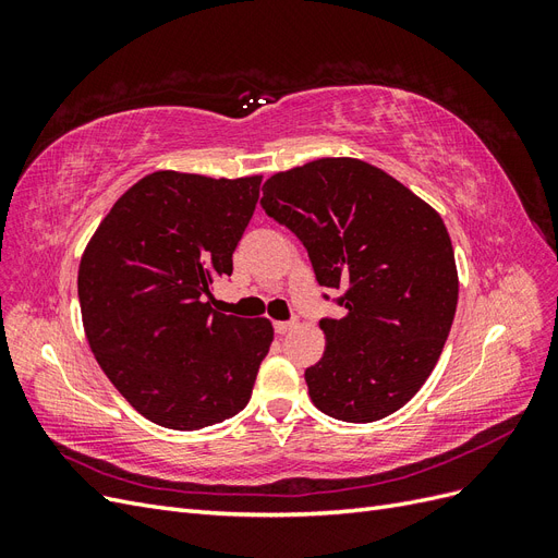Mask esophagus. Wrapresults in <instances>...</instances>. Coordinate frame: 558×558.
<instances>
[{"label":"esophagus","mask_w":558,"mask_h":558,"mask_svg":"<svg viewBox=\"0 0 558 558\" xmlns=\"http://www.w3.org/2000/svg\"><path fill=\"white\" fill-rule=\"evenodd\" d=\"M295 326H298V320H277L275 332L277 335H286V332H291Z\"/></svg>","instance_id":"1"}]
</instances>
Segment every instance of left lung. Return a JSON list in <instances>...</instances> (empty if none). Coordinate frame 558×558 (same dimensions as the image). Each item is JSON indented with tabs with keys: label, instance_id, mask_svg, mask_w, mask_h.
<instances>
[{
	"label": "left lung",
	"instance_id": "1",
	"mask_svg": "<svg viewBox=\"0 0 558 558\" xmlns=\"http://www.w3.org/2000/svg\"><path fill=\"white\" fill-rule=\"evenodd\" d=\"M263 209L305 244L316 281L344 291L324 318V359L305 369L316 408L369 424L408 404L445 349L459 272L445 221L379 167L318 158L277 172Z\"/></svg>",
	"mask_w": 558,
	"mask_h": 558
}]
</instances>
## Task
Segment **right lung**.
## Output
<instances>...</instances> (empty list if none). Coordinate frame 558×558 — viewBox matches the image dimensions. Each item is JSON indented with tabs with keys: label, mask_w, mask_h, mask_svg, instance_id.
Masks as SVG:
<instances>
[{
	"label": "right lung",
	"mask_w": 558,
	"mask_h": 558,
	"mask_svg": "<svg viewBox=\"0 0 558 558\" xmlns=\"http://www.w3.org/2000/svg\"><path fill=\"white\" fill-rule=\"evenodd\" d=\"M260 181L146 174L116 199L83 251L88 344L116 391L158 426L207 428L251 398L272 324L214 312L211 291L232 272Z\"/></svg>",
	"instance_id": "right-lung-1"
}]
</instances>
